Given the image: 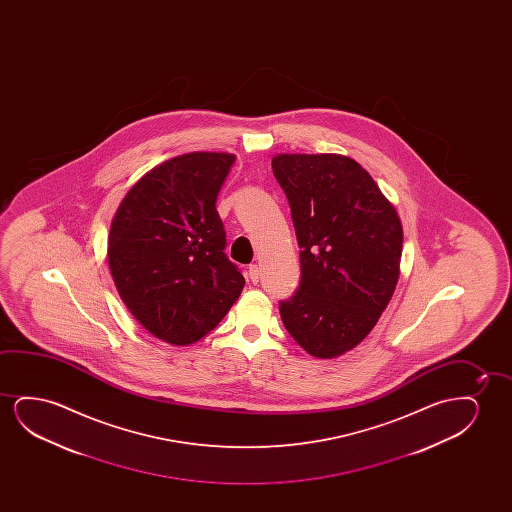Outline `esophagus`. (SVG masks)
Masks as SVG:
<instances>
[{
	"label": "esophagus",
	"mask_w": 512,
	"mask_h": 512,
	"mask_svg": "<svg viewBox=\"0 0 512 512\" xmlns=\"http://www.w3.org/2000/svg\"><path fill=\"white\" fill-rule=\"evenodd\" d=\"M248 278L253 281V283H257L260 278V269L257 264H252V266L248 267Z\"/></svg>",
	"instance_id": "1"
}]
</instances>
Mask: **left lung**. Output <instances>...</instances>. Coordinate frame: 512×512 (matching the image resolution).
<instances>
[{
    "mask_svg": "<svg viewBox=\"0 0 512 512\" xmlns=\"http://www.w3.org/2000/svg\"><path fill=\"white\" fill-rule=\"evenodd\" d=\"M273 173L301 248V281L280 301L281 320L309 355L339 357L364 341L392 299L399 215L350 157L276 155Z\"/></svg>",
    "mask_w": 512,
    "mask_h": 512,
    "instance_id": "1",
    "label": "left lung"
}]
</instances>
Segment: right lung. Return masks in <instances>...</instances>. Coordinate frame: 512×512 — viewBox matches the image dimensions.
<instances>
[{
	"mask_svg": "<svg viewBox=\"0 0 512 512\" xmlns=\"http://www.w3.org/2000/svg\"><path fill=\"white\" fill-rule=\"evenodd\" d=\"M232 164L234 155L211 152L162 162L127 192L113 217V281L134 318L162 341L196 343L245 287L225 255L217 211Z\"/></svg>",
	"mask_w": 512,
	"mask_h": 512,
	"instance_id": "add662e5",
	"label": "right lung"
}]
</instances>
